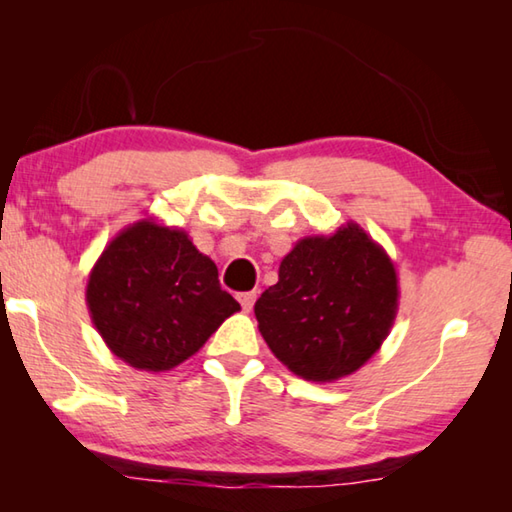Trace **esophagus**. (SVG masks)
Instances as JSON below:
<instances>
[{
  "instance_id": "1",
  "label": "esophagus",
  "mask_w": 512,
  "mask_h": 512,
  "mask_svg": "<svg viewBox=\"0 0 512 512\" xmlns=\"http://www.w3.org/2000/svg\"><path fill=\"white\" fill-rule=\"evenodd\" d=\"M237 300H239V305L244 307V311H250V309H253V305H255V300H257V291H244V293H239Z\"/></svg>"
}]
</instances>
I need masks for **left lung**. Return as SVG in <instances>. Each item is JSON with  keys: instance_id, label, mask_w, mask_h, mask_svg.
Here are the masks:
<instances>
[{"instance_id": "1", "label": "left lung", "mask_w": 512, "mask_h": 512, "mask_svg": "<svg viewBox=\"0 0 512 512\" xmlns=\"http://www.w3.org/2000/svg\"><path fill=\"white\" fill-rule=\"evenodd\" d=\"M400 287L391 257L359 223L300 239L277 284L255 302L271 352L293 375L336 381L357 372L395 323Z\"/></svg>"}]
</instances>
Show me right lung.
Returning a JSON list of instances; mask_svg holds the SVG:
<instances>
[{"mask_svg":"<svg viewBox=\"0 0 512 512\" xmlns=\"http://www.w3.org/2000/svg\"><path fill=\"white\" fill-rule=\"evenodd\" d=\"M85 302L110 352L146 372L180 366L241 309L187 232L153 219L128 225L103 248Z\"/></svg>","mask_w":512,"mask_h":512,"instance_id":"add662e5","label":"right lung"}]
</instances>
